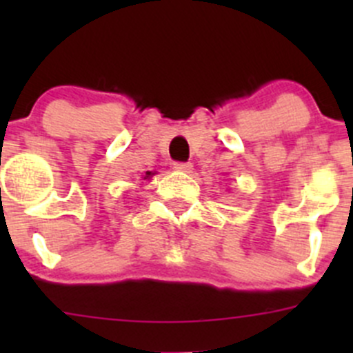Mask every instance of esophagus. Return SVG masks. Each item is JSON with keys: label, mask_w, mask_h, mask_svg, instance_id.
<instances>
[{"label": "esophagus", "mask_w": 353, "mask_h": 353, "mask_svg": "<svg viewBox=\"0 0 353 353\" xmlns=\"http://www.w3.org/2000/svg\"><path fill=\"white\" fill-rule=\"evenodd\" d=\"M174 170H179V172L190 174L193 170V163L190 162H176L174 163Z\"/></svg>", "instance_id": "obj_1"}]
</instances>
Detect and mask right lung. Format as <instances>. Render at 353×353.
I'll use <instances>...</instances> for the list:
<instances>
[{"mask_svg": "<svg viewBox=\"0 0 353 353\" xmlns=\"http://www.w3.org/2000/svg\"><path fill=\"white\" fill-rule=\"evenodd\" d=\"M150 176H154V174H152V172H147V176H145V179H148V177H150Z\"/></svg>", "mask_w": 353, "mask_h": 353, "instance_id": "obj_1", "label": "right lung"}]
</instances>
